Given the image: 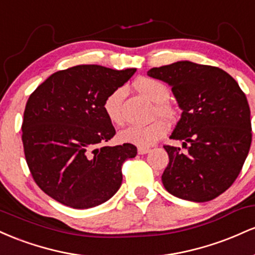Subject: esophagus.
<instances>
[{"mask_svg": "<svg viewBox=\"0 0 255 255\" xmlns=\"http://www.w3.org/2000/svg\"><path fill=\"white\" fill-rule=\"evenodd\" d=\"M151 150L148 147H137V153L139 154H146L148 153Z\"/></svg>", "mask_w": 255, "mask_h": 255, "instance_id": "1", "label": "esophagus"}]
</instances>
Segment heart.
Here are the masks:
<instances>
[{
	"mask_svg": "<svg viewBox=\"0 0 255 255\" xmlns=\"http://www.w3.org/2000/svg\"><path fill=\"white\" fill-rule=\"evenodd\" d=\"M136 89L140 93L157 104V113L162 116H170L171 109L165 102L168 101L170 92L164 84L156 79L141 78L135 81ZM127 90L125 86H120L111 91L103 102V109L105 115L113 124L121 125L125 120L124 104ZM168 129V125L163 120H157L148 125H129L120 131V139L124 142L133 144L140 147H147L153 145L159 137H162Z\"/></svg>",
	"mask_w": 255,
	"mask_h": 255,
	"instance_id": "1",
	"label": "heart"
}]
</instances>
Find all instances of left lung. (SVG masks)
Returning <instances> with one entry per match:
<instances>
[{"label":"left lung","mask_w":255,"mask_h":255,"mask_svg":"<svg viewBox=\"0 0 255 255\" xmlns=\"http://www.w3.org/2000/svg\"><path fill=\"white\" fill-rule=\"evenodd\" d=\"M151 78L171 87L181 119L164 146L169 164L162 175L165 189L183 200L205 203L217 198L239 176L252 142L251 110L231 75L218 67L191 61L151 68Z\"/></svg>","instance_id":"1"}]
</instances>
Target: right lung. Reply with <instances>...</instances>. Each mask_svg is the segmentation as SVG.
Returning a JSON list of instances; mask_svg holds the SVG:
<instances>
[{
  "label": "right lung",
  "instance_id": "right-lung-1",
  "mask_svg": "<svg viewBox=\"0 0 255 255\" xmlns=\"http://www.w3.org/2000/svg\"><path fill=\"white\" fill-rule=\"evenodd\" d=\"M135 71L80 64L51 74L30 96L22 144L32 176L49 197L83 210L119 191L122 164L136 156V147L105 146L116 131L103 102Z\"/></svg>",
  "mask_w": 255,
  "mask_h": 255
}]
</instances>
